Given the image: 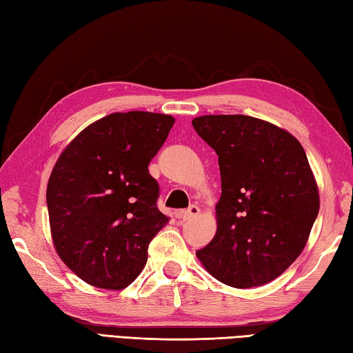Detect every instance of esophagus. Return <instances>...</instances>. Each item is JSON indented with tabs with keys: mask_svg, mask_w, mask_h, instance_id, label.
Masks as SVG:
<instances>
[{
	"mask_svg": "<svg viewBox=\"0 0 353 353\" xmlns=\"http://www.w3.org/2000/svg\"><path fill=\"white\" fill-rule=\"evenodd\" d=\"M200 214V208L197 205H191L186 211L183 212V220H192Z\"/></svg>",
	"mask_w": 353,
	"mask_h": 353,
	"instance_id": "obj_1",
	"label": "esophagus"
}]
</instances>
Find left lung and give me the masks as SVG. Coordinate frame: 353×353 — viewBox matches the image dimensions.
Listing matches in <instances>:
<instances>
[{
    "label": "left lung",
    "mask_w": 353,
    "mask_h": 353,
    "mask_svg": "<svg viewBox=\"0 0 353 353\" xmlns=\"http://www.w3.org/2000/svg\"><path fill=\"white\" fill-rule=\"evenodd\" d=\"M219 154L216 234L197 258L215 279L259 287L287 270L308 241L320 199L303 147L287 130L247 115L192 119Z\"/></svg>",
    "instance_id": "obj_1"
}]
</instances>
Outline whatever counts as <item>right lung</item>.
Here are the masks:
<instances>
[{"instance_id": "1", "label": "right lung", "mask_w": 353, "mask_h": 353, "mask_svg": "<svg viewBox=\"0 0 353 353\" xmlns=\"http://www.w3.org/2000/svg\"><path fill=\"white\" fill-rule=\"evenodd\" d=\"M174 124L165 114L115 112L88 125L59 156L47 186L52 244L81 281L123 290L147 262L168 216L148 163Z\"/></svg>"}]
</instances>
